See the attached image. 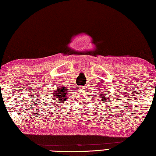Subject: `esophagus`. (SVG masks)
<instances>
[{"label":"esophagus","instance_id":"34e87169","mask_svg":"<svg viewBox=\"0 0 156 156\" xmlns=\"http://www.w3.org/2000/svg\"><path fill=\"white\" fill-rule=\"evenodd\" d=\"M82 89H83V88H82Z\"/></svg>","mask_w":156,"mask_h":156}]
</instances>
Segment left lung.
I'll return each mask as SVG.
<instances>
[{"label": "left lung", "mask_w": 156, "mask_h": 156, "mask_svg": "<svg viewBox=\"0 0 156 156\" xmlns=\"http://www.w3.org/2000/svg\"><path fill=\"white\" fill-rule=\"evenodd\" d=\"M100 98L102 100H104L105 102H107V100H109V96H108L107 94L102 92V94H100Z\"/></svg>", "instance_id": "left-lung-1"}]
</instances>
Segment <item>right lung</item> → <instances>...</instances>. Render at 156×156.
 I'll return each instance as SVG.
<instances>
[{
  "instance_id": "right-lung-1",
  "label": "right lung",
  "mask_w": 156,
  "mask_h": 156,
  "mask_svg": "<svg viewBox=\"0 0 156 156\" xmlns=\"http://www.w3.org/2000/svg\"><path fill=\"white\" fill-rule=\"evenodd\" d=\"M53 99L57 100L56 102H63L69 98L68 90L67 87H58V88L55 90L51 96Z\"/></svg>"
}]
</instances>
